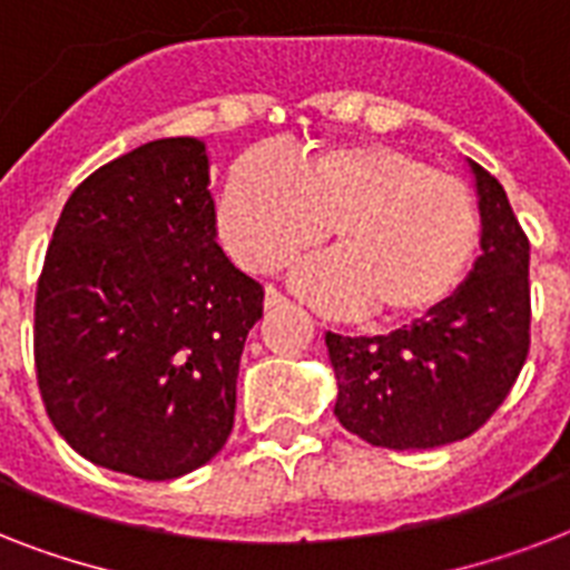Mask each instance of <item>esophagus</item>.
<instances>
[{
	"label": "esophagus",
	"instance_id": "obj_1",
	"mask_svg": "<svg viewBox=\"0 0 570 570\" xmlns=\"http://www.w3.org/2000/svg\"><path fill=\"white\" fill-rule=\"evenodd\" d=\"M289 304V298H286L281 289H275V286H268L266 289V311H281V307H286Z\"/></svg>",
	"mask_w": 570,
	"mask_h": 570
}]
</instances>
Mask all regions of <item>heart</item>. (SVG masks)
I'll list each match as a JSON object with an SVG mask.
<instances>
[{"label": "heart", "mask_w": 570, "mask_h": 570, "mask_svg": "<svg viewBox=\"0 0 570 570\" xmlns=\"http://www.w3.org/2000/svg\"><path fill=\"white\" fill-rule=\"evenodd\" d=\"M218 233L250 272L289 266L328 233L337 257L304 268V293L334 311L366 307L373 320L411 322L459 289L482 218L468 183L416 156L322 145L293 163L268 150L242 154L224 177Z\"/></svg>", "instance_id": "1"}]
</instances>
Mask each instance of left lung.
<instances>
[{"label":"left lung","mask_w":570,"mask_h":570,"mask_svg":"<svg viewBox=\"0 0 570 570\" xmlns=\"http://www.w3.org/2000/svg\"><path fill=\"white\" fill-rule=\"evenodd\" d=\"M476 174L482 254L459 293L387 337L325 334L337 375L334 414L387 450L464 441L491 420L530 355V239L503 186Z\"/></svg>","instance_id":"8db88e82"}]
</instances>
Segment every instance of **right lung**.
Here are the masks:
<instances>
[{
	"instance_id": "right-lung-1",
	"label": "right lung",
	"mask_w": 570,
	"mask_h": 570,
	"mask_svg": "<svg viewBox=\"0 0 570 570\" xmlns=\"http://www.w3.org/2000/svg\"><path fill=\"white\" fill-rule=\"evenodd\" d=\"M263 286L215 242L209 159L159 138L67 197L35 295V366L58 434L136 479H177L230 438Z\"/></svg>"
}]
</instances>
